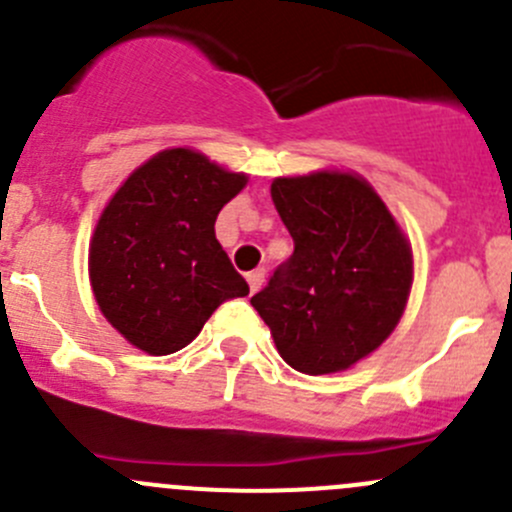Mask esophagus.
<instances>
[{"label": "esophagus", "instance_id": "esophagus-1", "mask_svg": "<svg viewBox=\"0 0 512 512\" xmlns=\"http://www.w3.org/2000/svg\"><path fill=\"white\" fill-rule=\"evenodd\" d=\"M262 282H265V270H262V267H257V270L247 272V285H250L252 292H257V289L262 287Z\"/></svg>", "mask_w": 512, "mask_h": 512}]
</instances>
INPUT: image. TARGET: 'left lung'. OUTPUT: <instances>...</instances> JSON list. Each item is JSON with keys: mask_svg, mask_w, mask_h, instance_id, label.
Returning <instances> with one entry per match:
<instances>
[{"mask_svg": "<svg viewBox=\"0 0 512 512\" xmlns=\"http://www.w3.org/2000/svg\"><path fill=\"white\" fill-rule=\"evenodd\" d=\"M294 252L250 299L277 352L302 374H334L386 342L406 309L414 255L364 178L339 170L275 178Z\"/></svg>", "mask_w": 512, "mask_h": 512, "instance_id": "1", "label": "left lung"}]
</instances>
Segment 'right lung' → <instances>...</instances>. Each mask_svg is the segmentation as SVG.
I'll use <instances>...</instances> for the list:
<instances>
[{"mask_svg":"<svg viewBox=\"0 0 512 512\" xmlns=\"http://www.w3.org/2000/svg\"><path fill=\"white\" fill-rule=\"evenodd\" d=\"M247 185L190 148L133 170L98 218L89 277L103 317L153 356L188 347L210 314L250 287L215 237V220Z\"/></svg>","mask_w":512,"mask_h":512,"instance_id":"add662e5","label":"right lung"}]
</instances>
